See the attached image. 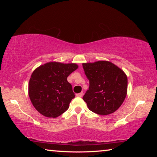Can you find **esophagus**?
Masks as SVG:
<instances>
[{"label":"esophagus","instance_id":"esophagus-1","mask_svg":"<svg viewBox=\"0 0 157 157\" xmlns=\"http://www.w3.org/2000/svg\"><path fill=\"white\" fill-rule=\"evenodd\" d=\"M76 95L78 97H82L83 96V92H81V93H79V94H76Z\"/></svg>","mask_w":157,"mask_h":157}]
</instances>
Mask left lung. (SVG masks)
I'll use <instances>...</instances> for the list:
<instances>
[{
  "label": "left lung",
  "mask_w": 157,
  "mask_h": 157,
  "mask_svg": "<svg viewBox=\"0 0 157 157\" xmlns=\"http://www.w3.org/2000/svg\"><path fill=\"white\" fill-rule=\"evenodd\" d=\"M82 66L89 81V89L83 96L87 107L102 116L115 112L127 95L126 74L107 61L84 63Z\"/></svg>",
  "instance_id": "left-lung-1"
}]
</instances>
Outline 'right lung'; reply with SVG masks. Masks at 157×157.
<instances>
[{
	"mask_svg": "<svg viewBox=\"0 0 157 157\" xmlns=\"http://www.w3.org/2000/svg\"><path fill=\"white\" fill-rule=\"evenodd\" d=\"M78 68L76 63L48 62L33 71L29 81L28 94L39 113L55 118L68 109L75 94L67 78Z\"/></svg>",
	"mask_w": 157,
	"mask_h": 157,
	"instance_id": "obj_1",
	"label": "right lung"
}]
</instances>
